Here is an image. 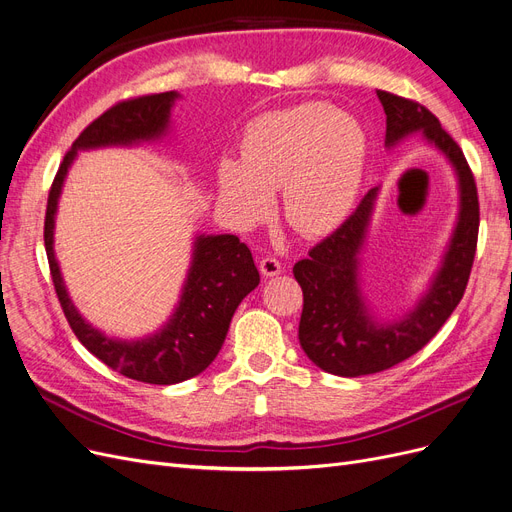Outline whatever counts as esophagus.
<instances>
[{"label": "esophagus", "mask_w": 512, "mask_h": 512, "mask_svg": "<svg viewBox=\"0 0 512 512\" xmlns=\"http://www.w3.org/2000/svg\"><path fill=\"white\" fill-rule=\"evenodd\" d=\"M260 273H262L264 277H275V275H279V273H281V262H279L277 258H273V256H264V258L260 260Z\"/></svg>", "instance_id": "esophagus-1"}]
</instances>
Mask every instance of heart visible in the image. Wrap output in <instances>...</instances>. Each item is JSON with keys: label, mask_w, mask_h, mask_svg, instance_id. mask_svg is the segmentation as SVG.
<instances>
[{"label": "heart", "mask_w": 512, "mask_h": 512, "mask_svg": "<svg viewBox=\"0 0 512 512\" xmlns=\"http://www.w3.org/2000/svg\"><path fill=\"white\" fill-rule=\"evenodd\" d=\"M365 168V136L349 115L325 102H304L250 121L237 161L216 168L220 206L252 227L281 189V212L304 235L334 231L351 212Z\"/></svg>", "instance_id": "1"}]
</instances>
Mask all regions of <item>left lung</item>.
<instances>
[{
  "instance_id": "obj_1",
  "label": "left lung",
  "mask_w": 512,
  "mask_h": 512,
  "mask_svg": "<svg viewBox=\"0 0 512 512\" xmlns=\"http://www.w3.org/2000/svg\"><path fill=\"white\" fill-rule=\"evenodd\" d=\"M376 94L386 113L384 145L391 149L405 136L422 132L452 163L460 210L439 271L414 309L397 321H376L359 283V254L376 208L378 187L361 199L357 210L330 237L294 264L304 298L298 325L302 351L323 372L344 378L388 370L418 353L441 330L464 296L479 235L477 185L458 142L418 102L384 90Z\"/></svg>"
}]
</instances>
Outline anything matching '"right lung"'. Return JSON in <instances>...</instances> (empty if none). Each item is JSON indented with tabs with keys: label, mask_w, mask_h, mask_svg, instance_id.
<instances>
[{
	"label": "right lung",
	"mask_w": 512,
	"mask_h": 512,
	"mask_svg": "<svg viewBox=\"0 0 512 512\" xmlns=\"http://www.w3.org/2000/svg\"><path fill=\"white\" fill-rule=\"evenodd\" d=\"M176 92L138 96L102 113L77 136L54 176L48 195L44 243L54 290L63 313L86 349L121 376L147 384H176L201 374L216 359L239 302L260 283L252 252L235 235H199L185 288L159 332L140 340L109 338L79 315L54 256V216L63 182L84 149L130 147L166 136Z\"/></svg>",
	"instance_id": "1"
}]
</instances>
